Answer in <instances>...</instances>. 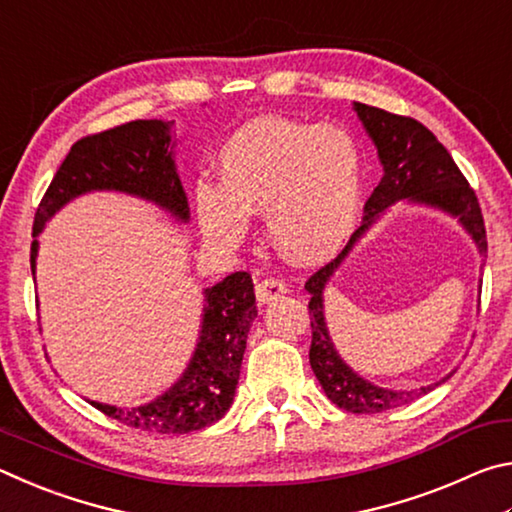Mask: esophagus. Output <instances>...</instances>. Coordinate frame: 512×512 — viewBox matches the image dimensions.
Listing matches in <instances>:
<instances>
[{
	"instance_id": "esophagus-1",
	"label": "esophagus",
	"mask_w": 512,
	"mask_h": 512,
	"mask_svg": "<svg viewBox=\"0 0 512 512\" xmlns=\"http://www.w3.org/2000/svg\"><path fill=\"white\" fill-rule=\"evenodd\" d=\"M284 293H287V284H284L282 280H277V277H266V280L257 282V287H255V296L259 302H262V305L264 302H273L277 298H282Z\"/></svg>"
}]
</instances>
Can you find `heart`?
<instances>
[{"label": "heart", "instance_id": "1", "mask_svg": "<svg viewBox=\"0 0 512 512\" xmlns=\"http://www.w3.org/2000/svg\"><path fill=\"white\" fill-rule=\"evenodd\" d=\"M219 185L194 189L205 237L237 246L264 212L271 244L300 264L323 262L350 237L361 210L363 151L348 128L262 117L219 151Z\"/></svg>", "mask_w": 512, "mask_h": 512}]
</instances>
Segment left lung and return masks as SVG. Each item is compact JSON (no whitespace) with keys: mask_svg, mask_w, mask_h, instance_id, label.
<instances>
[{"mask_svg":"<svg viewBox=\"0 0 512 512\" xmlns=\"http://www.w3.org/2000/svg\"><path fill=\"white\" fill-rule=\"evenodd\" d=\"M352 108L361 119L372 144H375L379 162L384 167V178L366 201V207H363L366 216H363L361 228L350 237L348 246L341 250L339 257L311 275L305 284L311 296L309 363L325 395L339 409L350 413H381L409 404L420 395H427L452 377V372L436 381V384L420 386L418 391L381 388L366 377H361L359 372H354L343 361L339 350L334 348L327 329L325 289L329 280L339 271L350 250L357 246V241L386 214L388 207L400 201L431 207V210L454 216L467 235L472 237L481 255L488 253V241H485V225L474 189L467 185L452 155L447 153L445 146L436 140V135L427 126H422L420 121L411 117H400L381 108L366 106V103L354 101Z\"/></svg>","mask_w":512,"mask_h":512,"instance_id":"8db88e82","label":"left lung"}]
</instances>
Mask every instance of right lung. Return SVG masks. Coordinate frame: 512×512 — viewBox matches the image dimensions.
I'll use <instances>...</instances> for the list:
<instances>
[{
    "instance_id": "obj_1",
    "label": "right lung",
    "mask_w": 512,
    "mask_h": 512,
    "mask_svg": "<svg viewBox=\"0 0 512 512\" xmlns=\"http://www.w3.org/2000/svg\"><path fill=\"white\" fill-rule=\"evenodd\" d=\"M173 121L137 119L72 146L40 201L33 221L31 273L36 275L38 237L63 207L90 192H119L158 205L178 223L189 221L187 194L176 169ZM257 318L253 280L230 273L203 289L201 329L192 359L173 384L155 400L121 409L90 402L108 418L155 433H189L221 420L237 393L250 325Z\"/></svg>"
}]
</instances>
